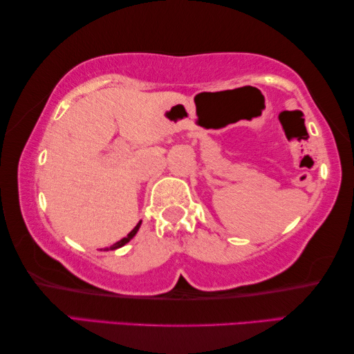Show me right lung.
<instances>
[{
  "label": "right lung",
  "instance_id": "obj_1",
  "mask_svg": "<svg viewBox=\"0 0 354 354\" xmlns=\"http://www.w3.org/2000/svg\"><path fill=\"white\" fill-rule=\"evenodd\" d=\"M139 225H141V223H138V224H136V227H135V229H133V230L130 232V234L125 236V239H122V240H120V241H118V243H114V245H113V246H109V248H105V251H108V249H111V251H113V249L122 248L124 245H127V243H129V241H130V240L133 239V236H135V235H136V232H138V229H139Z\"/></svg>",
  "mask_w": 354,
  "mask_h": 354
}]
</instances>
